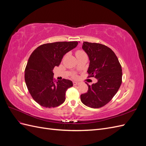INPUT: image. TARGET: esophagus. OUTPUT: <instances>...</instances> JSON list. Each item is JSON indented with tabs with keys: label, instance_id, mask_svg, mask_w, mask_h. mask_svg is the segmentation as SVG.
Returning <instances> with one entry per match:
<instances>
[{
	"label": "esophagus",
	"instance_id": "1",
	"mask_svg": "<svg viewBox=\"0 0 146 146\" xmlns=\"http://www.w3.org/2000/svg\"><path fill=\"white\" fill-rule=\"evenodd\" d=\"M79 84V82H73V85H77Z\"/></svg>",
	"mask_w": 146,
	"mask_h": 146
}]
</instances>
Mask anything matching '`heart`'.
<instances>
[{
  "label": "heart",
  "instance_id": "heart-1",
  "mask_svg": "<svg viewBox=\"0 0 146 146\" xmlns=\"http://www.w3.org/2000/svg\"><path fill=\"white\" fill-rule=\"evenodd\" d=\"M76 56H83V55H86V54L85 52H84L82 50H78L76 52Z\"/></svg>",
  "mask_w": 146,
  "mask_h": 146
}]
</instances>
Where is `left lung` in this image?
I'll return each instance as SVG.
<instances>
[{
  "label": "left lung",
  "mask_w": 146,
  "mask_h": 146,
  "mask_svg": "<svg viewBox=\"0 0 146 146\" xmlns=\"http://www.w3.org/2000/svg\"><path fill=\"white\" fill-rule=\"evenodd\" d=\"M82 48L89 57L88 73L98 82L88 86V92L80 96L82 102L87 107H104L117 93L122 83V68L114 52L99 43L83 42Z\"/></svg>",
  "instance_id": "left-lung-1"
}]
</instances>
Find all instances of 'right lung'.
Returning a JSON list of instances; mask_svg holds the SVG:
<instances>
[{"label": "right lung", "mask_w": 146, "mask_h": 146, "mask_svg": "<svg viewBox=\"0 0 146 146\" xmlns=\"http://www.w3.org/2000/svg\"><path fill=\"white\" fill-rule=\"evenodd\" d=\"M78 44L77 41L56 42L41 45L30 56L25 69V82L33 99L46 108L62 104L66 92L73 86L72 82L63 78L55 81L54 70L63 56Z\"/></svg>", "instance_id": "1"}]
</instances>
